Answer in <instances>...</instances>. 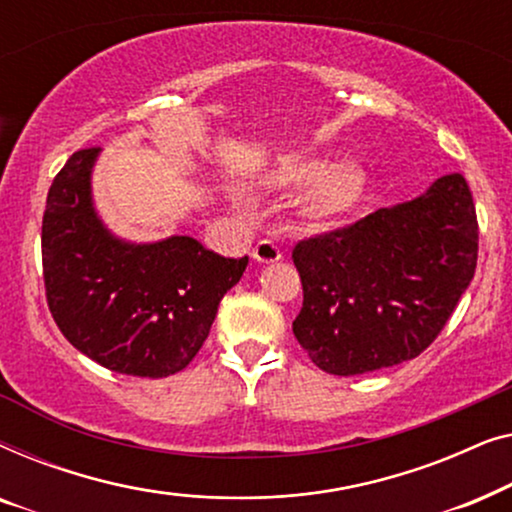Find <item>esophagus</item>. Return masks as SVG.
Returning <instances> with one entry per match:
<instances>
[{
	"label": "esophagus",
	"mask_w": 512,
	"mask_h": 512,
	"mask_svg": "<svg viewBox=\"0 0 512 512\" xmlns=\"http://www.w3.org/2000/svg\"><path fill=\"white\" fill-rule=\"evenodd\" d=\"M251 256H254V261L258 263H277L282 261V249L277 247L272 240H261L251 251Z\"/></svg>",
	"instance_id": "esophagus-1"
}]
</instances>
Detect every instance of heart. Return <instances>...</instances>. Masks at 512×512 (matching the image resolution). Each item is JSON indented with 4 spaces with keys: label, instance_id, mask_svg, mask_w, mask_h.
Wrapping results in <instances>:
<instances>
[{
    "label": "heart",
    "instance_id": "1",
    "mask_svg": "<svg viewBox=\"0 0 512 512\" xmlns=\"http://www.w3.org/2000/svg\"><path fill=\"white\" fill-rule=\"evenodd\" d=\"M272 186L303 188V207L310 219L335 223L354 212L366 195V174L356 163L328 165L319 158H291L272 172Z\"/></svg>",
    "mask_w": 512,
    "mask_h": 512
}]
</instances>
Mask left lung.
Wrapping results in <instances>:
<instances>
[{
    "label": "left lung",
    "instance_id": "left-lung-1",
    "mask_svg": "<svg viewBox=\"0 0 512 512\" xmlns=\"http://www.w3.org/2000/svg\"><path fill=\"white\" fill-rule=\"evenodd\" d=\"M303 307L293 335L314 366L361 375L415 359L438 338L478 263V219L461 174L293 249Z\"/></svg>",
    "mask_w": 512,
    "mask_h": 512
}]
</instances>
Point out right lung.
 <instances>
[{"label":"right lung","mask_w":512,"mask_h":512,"mask_svg":"<svg viewBox=\"0 0 512 512\" xmlns=\"http://www.w3.org/2000/svg\"><path fill=\"white\" fill-rule=\"evenodd\" d=\"M81 149L53 179L41 223L46 300L62 335L114 373L167 377L200 352L249 256L223 258L188 235L135 244L104 226Z\"/></svg>","instance_id":"obj_1"}]
</instances>
